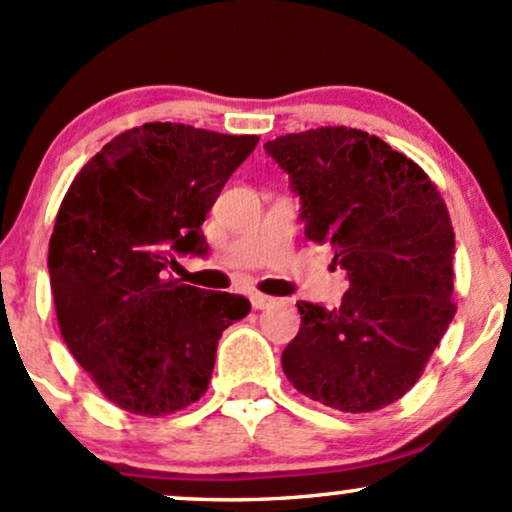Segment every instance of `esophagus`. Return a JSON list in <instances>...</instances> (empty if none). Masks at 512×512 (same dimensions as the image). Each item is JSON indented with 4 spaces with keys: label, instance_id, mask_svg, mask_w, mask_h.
<instances>
[{
    "label": "esophagus",
    "instance_id": "1",
    "mask_svg": "<svg viewBox=\"0 0 512 512\" xmlns=\"http://www.w3.org/2000/svg\"><path fill=\"white\" fill-rule=\"evenodd\" d=\"M250 301H252V308H255V310H264V308H272V305L276 303V298L264 296V293H252Z\"/></svg>",
    "mask_w": 512,
    "mask_h": 512
}]
</instances>
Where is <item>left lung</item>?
Returning <instances> with one entry per match:
<instances>
[{
    "label": "left lung",
    "mask_w": 512,
    "mask_h": 512,
    "mask_svg": "<svg viewBox=\"0 0 512 512\" xmlns=\"http://www.w3.org/2000/svg\"><path fill=\"white\" fill-rule=\"evenodd\" d=\"M301 197L305 238L346 269L342 305L298 303L286 378L325 407L363 414L397 402L455 317V233L436 182L375 134L317 127L264 144Z\"/></svg>",
    "instance_id": "1"
}]
</instances>
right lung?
<instances>
[{
	"label": "right lung",
	"mask_w": 512,
	"mask_h": 512,
	"mask_svg": "<svg viewBox=\"0 0 512 512\" xmlns=\"http://www.w3.org/2000/svg\"><path fill=\"white\" fill-rule=\"evenodd\" d=\"M260 137L146 122L79 170L50 238V286L67 349L115 407L166 416L207 392L221 332L250 313L236 293L168 276L204 255L202 223Z\"/></svg>",
	"instance_id": "right-lung-1"
}]
</instances>
